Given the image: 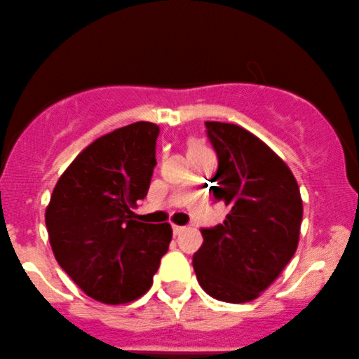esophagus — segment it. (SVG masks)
<instances>
[{
	"label": "esophagus",
	"mask_w": 359,
	"mask_h": 359,
	"mask_svg": "<svg viewBox=\"0 0 359 359\" xmlns=\"http://www.w3.org/2000/svg\"><path fill=\"white\" fill-rule=\"evenodd\" d=\"M184 230H186V228H184V226H179V224H173V235H180Z\"/></svg>",
	"instance_id": "obj_1"
}]
</instances>
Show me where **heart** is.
Returning <instances> with one entry per match:
<instances>
[{
    "label": "heart",
    "mask_w": 359,
    "mask_h": 359,
    "mask_svg": "<svg viewBox=\"0 0 359 359\" xmlns=\"http://www.w3.org/2000/svg\"><path fill=\"white\" fill-rule=\"evenodd\" d=\"M198 147H201V144H198V143H194V141H192V143H191V144H189V149H191V148H198Z\"/></svg>",
    "instance_id": "b5f03b06"
}]
</instances>
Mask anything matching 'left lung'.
Instances as JSON below:
<instances>
[{
    "mask_svg": "<svg viewBox=\"0 0 359 359\" xmlns=\"http://www.w3.org/2000/svg\"><path fill=\"white\" fill-rule=\"evenodd\" d=\"M218 153L211 187L230 210L223 224L203 228L192 257L201 288L219 302L261 297L291 261L300 240L303 203L297 179L281 156L231 122L206 121Z\"/></svg>",
    "mask_w": 359,
    "mask_h": 359,
    "instance_id": "1",
    "label": "left lung"
}]
</instances>
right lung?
<instances>
[{
  "instance_id": "add662e5",
  "label": "right lung",
  "mask_w": 359,
  "mask_h": 359,
  "mask_svg": "<svg viewBox=\"0 0 359 359\" xmlns=\"http://www.w3.org/2000/svg\"><path fill=\"white\" fill-rule=\"evenodd\" d=\"M158 133L140 121L97 137L62 172L46 208L57 264L105 305L143 297L172 240L170 223H143L131 211L148 194Z\"/></svg>"
}]
</instances>
